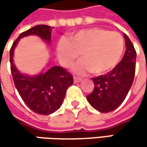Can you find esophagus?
<instances>
[{
	"label": "esophagus",
	"mask_w": 147,
	"mask_h": 147,
	"mask_svg": "<svg viewBox=\"0 0 147 147\" xmlns=\"http://www.w3.org/2000/svg\"><path fill=\"white\" fill-rule=\"evenodd\" d=\"M73 79H74V82H76V83H77V82H81V80H82V78H81V77H78V76H74Z\"/></svg>",
	"instance_id": "34e87169"
}]
</instances>
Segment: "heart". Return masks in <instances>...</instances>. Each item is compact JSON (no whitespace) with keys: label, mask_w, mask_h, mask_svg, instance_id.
<instances>
[{"label":"heart","mask_w":147,"mask_h":147,"mask_svg":"<svg viewBox=\"0 0 147 147\" xmlns=\"http://www.w3.org/2000/svg\"><path fill=\"white\" fill-rule=\"evenodd\" d=\"M123 49L124 42L119 33L91 28L74 33L70 40L62 38L59 42L57 53L59 62L65 67L71 66L81 53L83 60L74 67V71H90L100 75L117 66Z\"/></svg>","instance_id":"obj_1"}]
</instances>
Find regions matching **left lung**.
Here are the masks:
<instances>
[{"instance_id":"1","label":"left lung","mask_w":147,"mask_h":147,"mask_svg":"<svg viewBox=\"0 0 147 147\" xmlns=\"http://www.w3.org/2000/svg\"><path fill=\"white\" fill-rule=\"evenodd\" d=\"M126 52L122 60L105 75L93 77V92L87 96L89 104L100 112L116 110L125 100L134 78L136 51L127 35L124 34Z\"/></svg>"}]
</instances>
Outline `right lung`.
<instances>
[{"label":"right lung","instance_id":"add662e5","mask_svg":"<svg viewBox=\"0 0 147 147\" xmlns=\"http://www.w3.org/2000/svg\"><path fill=\"white\" fill-rule=\"evenodd\" d=\"M52 28L44 24L30 28L19 35L10 49L11 73L15 87L26 105L41 115H49L61 106L66 89L73 83V76L60 66H53L44 73L35 76L23 75L13 65V52L18 40L30 35H36L50 42Z\"/></svg>","mask_w":147,"mask_h":147}]
</instances>
